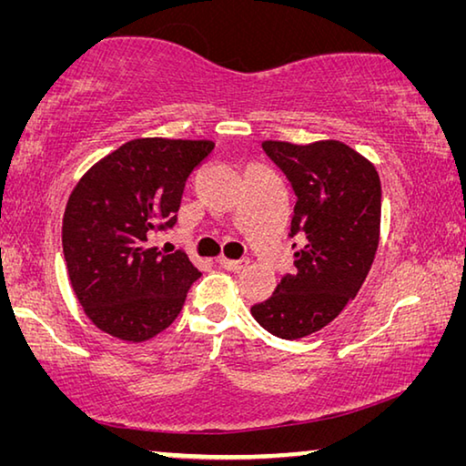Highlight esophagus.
<instances>
[{
  "label": "esophagus",
  "mask_w": 466,
  "mask_h": 466,
  "mask_svg": "<svg viewBox=\"0 0 466 466\" xmlns=\"http://www.w3.org/2000/svg\"><path fill=\"white\" fill-rule=\"evenodd\" d=\"M248 263V258H219V267L226 271H242Z\"/></svg>",
  "instance_id": "1"
}]
</instances>
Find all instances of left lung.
<instances>
[{
  "label": "left lung",
  "instance_id": "8db88e82",
  "mask_svg": "<svg viewBox=\"0 0 466 466\" xmlns=\"http://www.w3.org/2000/svg\"><path fill=\"white\" fill-rule=\"evenodd\" d=\"M263 149L296 195L289 238L300 248L296 271L250 312L271 335L294 341L327 327L356 298L380 238L382 188L372 164L341 141H265Z\"/></svg>",
  "mask_w": 466,
  "mask_h": 466
}]
</instances>
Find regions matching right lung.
I'll return each instance as SVG.
<instances>
[{"mask_svg":"<svg viewBox=\"0 0 466 466\" xmlns=\"http://www.w3.org/2000/svg\"><path fill=\"white\" fill-rule=\"evenodd\" d=\"M211 141L133 139L86 172L63 216L69 281L90 320L123 341L172 325L201 271L185 250L152 247L177 224L185 183Z\"/></svg>","mask_w":466,"mask_h":466,"instance_id":"1","label":"right lung"}]
</instances>
